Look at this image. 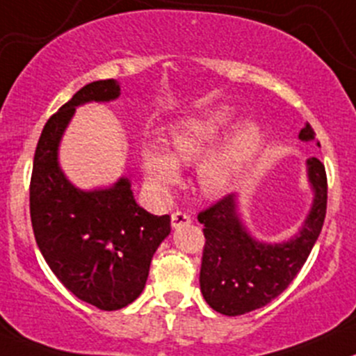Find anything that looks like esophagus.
Instances as JSON below:
<instances>
[{
  "label": "esophagus",
  "instance_id": "34e87169",
  "mask_svg": "<svg viewBox=\"0 0 356 356\" xmlns=\"http://www.w3.org/2000/svg\"><path fill=\"white\" fill-rule=\"evenodd\" d=\"M170 222H172V228L174 229H177V228H181V226H186V225H189L191 222V216L189 214H186V213H174L170 216Z\"/></svg>",
  "mask_w": 356,
  "mask_h": 356
}]
</instances>
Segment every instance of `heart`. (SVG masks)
Segmentation results:
<instances>
[{
	"label": "heart",
	"mask_w": 356,
	"mask_h": 356,
	"mask_svg": "<svg viewBox=\"0 0 356 356\" xmlns=\"http://www.w3.org/2000/svg\"><path fill=\"white\" fill-rule=\"evenodd\" d=\"M235 109L232 106L211 108L197 116H191L172 124L167 145L145 143L140 150V163L148 186L155 193L163 194L181 179L179 163H199L197 186L206 196H222L235 186L241 170L247 165L260 140V127L253 120L240 123L213 150L235 123Z\"/></svg>",
	"instance_id": "heart-1"
}]
</instances>
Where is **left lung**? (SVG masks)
<instances>
[{"label":"left lung","mask_w":356,"mask_h":356,"mask_svg":"<svg viewBox=\"0 0 356 356\" xmlns=\"http://www.w3.org/2000/svg\"><path fill=\"white\" fill-rule=\"evenodd\" d=\"M299 140L316 142L309 123L299 131ZM306 175L312 191L309 213L287 240L270 243L253 236L241 216L236 193L199 214L206 236L199 284L214 311L240 316L267 306L306 264L321 233L327 199L326 172L316 157L306 160Z\"/></svg>","instance_id":"8db88e82"}]
</instances>
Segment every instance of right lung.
Segmentation results:
<instances>
[{
	"instance_id": "add662e5",
	"label": "right lung",
	"mask_w": 356,
	"mask_h": 356,
	"mask_svg": "<svg viewBox=\"0 0 356 356\" xmlns=\"http://www.w3.org/2000/svg\"><path fill=\"white\" fill-rule=\"evenodd\" d=\"M120 95L116 79L96 81L50 116L35 150L30 184L35 240L50 270L76 298L103 311L121 309L142 294L152 257L170 233V218L138 206L128 177L81 189L58 162L76 108L111 103Z\"/></svg>"
}]
</instances>
